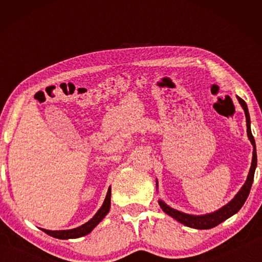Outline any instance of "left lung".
<instances>
[{
	"label": "left lung",
	"instance_id": "8db88e82",
	"mask_svg": "<svg viewBox=\"0 0 262 262\" xmlns=\"http://www.w3.org/2000/svg\"><path fill=\"white\" fill-rule=\"evenodd\" d=\"M239 104L242 105V107L245 112V117H246V126H247V136L250 139L252 145H253V157H252V164H251V168L250 172H248L247 179L245 181V184L243 185V187L241 190L236 194L231 201H230L228 205H225L224 207H222L221 209L216 210L214 212H210V214H206V215H189V214H185V212H181L179 210H176L173 208L168 207L165 202H163L162 200H158L159 206L163 209V211L167 214L168 216L173 217L174 220H177L179 223L186 225V227L193 228V229H200V230H207V229H211L215 228L216 225H219L222 222H224L225 220H228L229 217H231L232 215L236 214V212L239 211V209L243 207L244 203H245L246 199L250 194V190L252 187V184H253V179H254V172H255V167H256V149H255V141L254 137L252 135L251 132V119H250V113H248V108L245 101H244L242 98L237 97ZM156 185L158 187V183L156 181Z\"/></svg>",
	"mask_w": 262,
	"mask_h": 262
}]
</instances>
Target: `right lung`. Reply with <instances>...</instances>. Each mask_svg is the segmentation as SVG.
Segmentation results:
<instances>
[{
	"instance_id": "1",
	"label": "right lung",
	"mask_w": 262,
	"mask_h": 262,
	"mask_svg": "<svg viewBox=\"0 0 262 262\" xmlns=\"http://www.w3.org/2000/svg\"><path fill=\"white\" fill-rule=\"evenodd\" d=\"M111 208V187L107 190L106 198L104 200L103 206L100 207V209L96 212V215L92 219L86 222L85 224L81 225V227L75 228L72 230H59V231H52V230L41 229L43 232L50 234V236L57 238V239H73V238H79L85 236V234L90 233L97 225H98L104 217L107 215Z\"/></svg>"
}]
</instances>
